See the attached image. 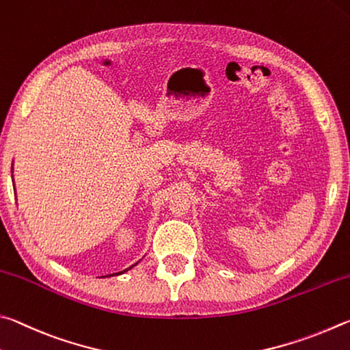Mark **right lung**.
<instances>
[{"label":"right lung","mask_w":350,"mask_h":350,"mask_svg":"<svg viewBox=\"0 0 350 350\" xmlns=\"http://www.w3.org/2000/svg\"><path fill=\"white\" fill-rule=\"evenodd\" d=\"M135 265H138V262H135ZM133 265V266H135ZM133 266H131V267H129V269H132ZM129 269H124V271H121V272H116V273H112V275H121V273H124V272H127L129 271Z\"/></svg>","instance_id":"add662e5"}]
</instances>
